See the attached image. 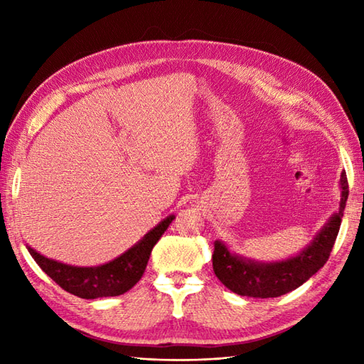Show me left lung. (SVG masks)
Wrapping results in <instances>:
<instances>
[{"label":"left lung","mask_w":364,"mask_h":364,"mask_svg":"<svg viewBox=\"0 0 364 364\" xmlns=\"http://www.w3.org/2000/svg\"><path fill=\"white\" fill-rule=\"evenodd\" d=\"M341 203L339 213L328 220L311 245L300 255L282 262H253L231 255L220 241H215L213 253V269L215 277L239 296L249 297H278L304 284L326 264L333 249L344 208L349 196V183L346 172L341 173Z\"/></svg>","instance_id":"1"}]
</instances>
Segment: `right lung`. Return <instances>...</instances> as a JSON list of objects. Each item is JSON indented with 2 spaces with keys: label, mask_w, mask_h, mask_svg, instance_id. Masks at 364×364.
<instances>
[{
  "label": "right lung",
  "mask_w": 364,
  "mask_h": 364,
  "mask_svg": "<svg viewBox=\"0 0 364 364\" xmlns=\"http://www.w3.org/2000/svg\"><path fill=\"white\" fill-rule=\"evenodd\" d=\"M173 219L175 215H168L158 227H154L150 233H146L141 242L131 247L128 252L120 255L114 261L97 267L68 266L45 258L43 255L37 253L31 247H28V250L43 272L53 282H56L64 291L81 299L114 297L129 291L141 280L146 262H149L151 249L159 241V237Z\"/></svg>",
  "instance_id": "1"
}]
</instances>
